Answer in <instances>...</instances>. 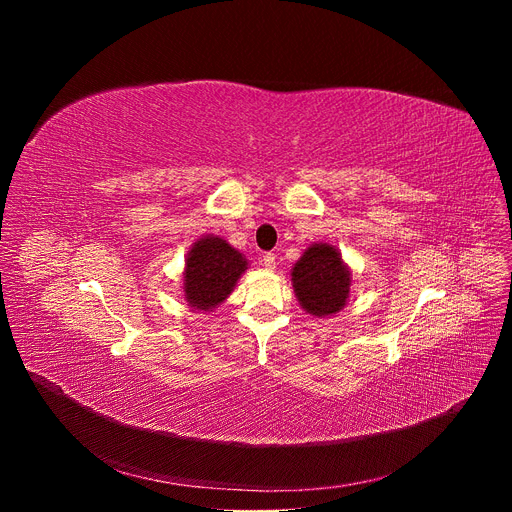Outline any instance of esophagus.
Wrapping results in <instances>:
<instances>
[{
	"label": "esophagus",
	"mask_w": 512,
	"mask_h": 512,
	"mask_svg": "<svg viewBox=\"0 0 512 512\" xmlns=\"http://www.w3.org/2000/svg\"><path fill=\"white\" fill-rule=\"evenodd\" d=\"M275 253H265L263 255V267L267 269V271H273L275 269Z\"/></svg>",
	"instance_id": "34e87169"
}]
</instances>
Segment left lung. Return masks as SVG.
I'll list each match as a JSON object with an SVG mask.
<instances>
[{
  "label": "left lung",
  "instance_id": "left-lung-1",
  "mask_svg": "<svg viewBox=\"0 0 512 512\" xmlns=\"http://www.w3.org/2000/svg\"><path fill=\"white\" fill-rule=\"evenodd\" d=\"M352 273L330 243L310 245L291 269V285L306 314L328 318L338 314L350 296Z\"/></svg>",
  "mask_w": 512,
  "mask_h": 512
}]
</instances>
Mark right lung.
<instances>
[{
    "instance_id": "obj_1",
    "label": "right lung",
    "mask_w": 512,
    "mask_h": 512,
    "mask_svg": "<svg viewBox=\"0 0 512 512\" xmlns=\"http://www.w3.org/2000/svg\"><path fill=\"white\" fill-rule=\"evenodd\" d=\"M247 267L245 255L223 237H200L186 255L184 300L192 310L212 312L231 296Z\"/></svg>"
}]
</instances>
